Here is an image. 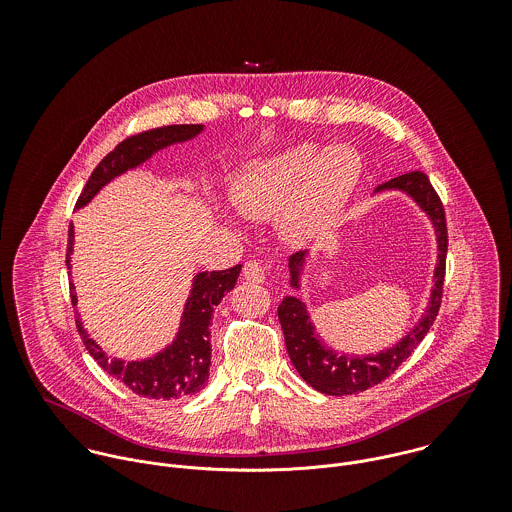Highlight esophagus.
<instances>
[{"label":"esophagus","instance_id":"esophagus-1","mask_svg":"<svg viewBox=\"0 0 512 512\" xmlns=\"http://www.w3.org/2000/svg\"><path fill=\"white\" fill-rule=\"evenodd\" d=\"M242 276H244V280H248V282L260 284V282H264V278H266V268H264L260 262L250 260V262L244 264Z\"/></svg>","mask_w":512,"mask_h":512}]
</instances>
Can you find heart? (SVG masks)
I'll use <instances>...</instances> for the list:
<instances>
[{
  "label": "heart",
  "mask_w": 512,
  "mask_h": 512,
  "mask_svg": "<svg viewBox=\"0 0 512 512\" xmlns=\"http://www.w3.org/2000/svg\"><path fill=\"white\" fill-rule=\"evenodd\" d=\"M361 175L351 146L299 144L256 161L234 187V205L252 219L284 215L288 232L307 238L339 215Z\"/></svg>",
  "instance_id": "heart-1"
}]
</instances>
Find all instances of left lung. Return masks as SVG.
I'll return each instance as SVG.
<instances>
[{"label": "left lung", "mask_w": 512, "mask_h": 512, "mask_svg": "<svg viewBox=\"0 0 512 512\" xmlns=\"http://www.w3.org/2000/svg\"><path fill=\"white\" fill-rule=\"evenodd\" d=\"M382 189H400L408 193L432 219L436 236H438L439 252L438 266L434 274V290L430 297V305L424 317L420 319V323L400 343H396V347H390L374 357L337 355L331 349H325L311 325L305 305L297 297H284V301L278 307V319L284 331L288 355L292 359L293 366L297 368L299 376L309 386L329 396L357 394L380 384L414 353V349L422 343V339L426 337V333L430 331V327L438 317L439 305L443 297L445 258H447V222H445L443 203L424 171H410L400 177H394L378 185V191ZM301 260H303V252H297L290 258L292 286L295 288H297Z\"/></svg>", "instance_id": "1"}]
</instances>
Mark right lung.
Segmentation results:
<instances>
[{"mask_svg":"<svg viewBox=\"0 0 512 512\" xmlns=\"http://www.w3.org/2000/svg\"><path fill=\"white\" fill-rule=\"evenodd\" d=\"M203 130L201 124H175L146 130L134 136H128L124 142L114 147L90 173L78 201L76 209L84 207L110 179L144 163L151 153L161 147L185 142L197 136ZM73 224L69 226V246H67V268H71L73 252ZM240 264L220 270V272H203L195 278L193 290L187 299L181 327L177 339L159 355L138 361L124 363L106 353L86 335L80 319L74 313L78 335L90 353V357L102 366L108 374L124 382L132 392L142 398L151 400H179L197 394L205 388L211 368V319L220 299L230 292L238 280ZM71 301L76 305V293L71 284Z\"/></svg>","mask_w":512,"mask_h":512,"instance_id":"add662e5","label":"right lung"}]
</instances>
